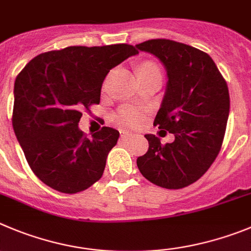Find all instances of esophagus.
<instances>
[{
	"label": "esophagus",
	"mask_w": 251,
	"mask_h": 251,
	"mask_svg": "<svg viewBox=\"0 0 251 251\" xmlns=\"http://www.w3.org/2000/svg\"><path fill=\"white\" fill-rule=\"evenodd\" d=\"M121 138L122 139H127V138L132 137V133L128 132V130H124V129H121Z\"/></svg>",
	"instance_id": "esophagus-1"
}]
</instances>
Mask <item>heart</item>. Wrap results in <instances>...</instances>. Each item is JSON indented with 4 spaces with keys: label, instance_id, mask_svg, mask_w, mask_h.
<instances>
[{
    "label": "heart",
    "instance_id": "obj_1",
    "mask_svg": "<svg viewBox=\"0 0 251 251\" xmlns=\"http://www.w3.org/2000/svg\"><path fill=\"white\" fill-rule=\"evenodd\" d=\"M151 72H159V68L154 63H144L141 67L138 68V75H141L143 73H151ZM117 121L122 126L126 127H137L142 122L144 121V114L137 108L133 107H123L118 110V113L116 116Z\"/></svg>",
    "mask_w": 251,
    "mask_h": 251
}]
</instances>
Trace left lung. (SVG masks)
I'll list each match as a JSON object with an SVG mask.
<instances>
[{
  "label": "left lung",
  "instance_id": "8db88e82",
  "mask_svg": "<svg viewBox=\"0 0 251 251\" xmlns=\"http://www.w3.org/2000/svg\"><path fill=\"white\" fill-rule=\"evenodd\" d=\"M135 47L164 64L167 89L154 126L176 137L163 146L154 134L144 135L149 148L138 157V169L158 187H188L203 176L222 148L230 108L227 84L211 57L192 46L158 38Z\"/></svg>",
  "mask_w": 251,
  "mask_h": 251
}]
</instances>
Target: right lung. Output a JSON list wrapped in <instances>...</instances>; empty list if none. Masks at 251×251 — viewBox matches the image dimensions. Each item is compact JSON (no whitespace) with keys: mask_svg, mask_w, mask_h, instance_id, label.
<instances>
[{"mask_svg":"<svg viewBox=\"0 0 251 251\" xmlns=\"http://www.w3.org/2000/svg\"><path fill=\"white\" fill-rule=\"evenodd\" d=\"M135 54L126 43L71 46L38 54L18 73L13 130L32 172L46 185L75 194L103 176L119 132L103 127L86 137L78 128L80 110L100 103L108 72Z\"/></svg>","mask_w":251,"mask_h":251,"instance_id":"add662e5","label":"right lung"}]
</instances>
